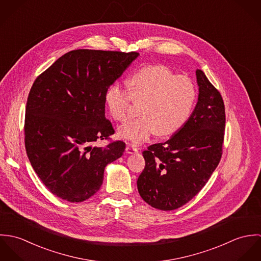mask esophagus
<instances>
[{
	"label": "esophagus",
	"mask_w": 261,
	"mask_h": 261,
	"mask_svg": "<svg viewBox=\"0 0 261 261\" xmlns=\"http://www.w3.org/2000/svg\"><path fill=\"white\" fill-rule=\"evenodd\" d=\"M125 152L126 153H135V152H138V149L137 148H135V147H133V146H126V148H125Z\"/></svg>",
	"instance_id": "obj_1"
}]
</instances>
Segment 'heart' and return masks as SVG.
Instances as JSON below:
<instances>
[{"label":"heart","instance_id":"obj_1","mask_svg":"<svg viewBox=\"0 0 261 261\" xmlns=\"http://www.w3.org/2000/svg\"><path fill=\"white\" fill-rule=\"evenodd\" d=\"M128 90L113 83L106 94L112 118L125 122L130 116L134 101H144L142 117L129 121L118 129V136L133 145H140L155 133L170 136L181 129L189 119L197 96L190 78L177 75L165 65L145 66L128 78Z\"/></svg>","mask_w":261,"mask_h":261}]
</instances>
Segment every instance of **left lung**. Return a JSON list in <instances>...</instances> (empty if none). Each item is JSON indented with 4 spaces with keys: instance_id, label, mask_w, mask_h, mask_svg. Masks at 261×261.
I'll list each match as a JSON object with an SVG mask.
<instances>
[{
    "instance_id": "8db88e82",
    "label": "left lung",
    "mask_w": 261,
    "mask_h": 261,
    "mask_svg": "<svg viewBox=\"0 0 261 261\" xmlns=\"http://www.w3.org/2000/svg\"><path fill=\"white\" fill-rule=\"evenodd\" d=\"M196 76L198 101L184 126L166 143L143 151L146 166L138 190L145 202L159 210L178 209L194 198L222 155L223 99L202 70L197 69Z\"/></svg>"
}]
</instances>
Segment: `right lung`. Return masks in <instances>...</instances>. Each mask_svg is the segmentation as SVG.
Here are the masks:
<instances>
[{"instance_id":"obj_1","label":"right lung","mask_w":261,"mask_h":261,"mask_svg":"<svg viewBox=\"0 0 261 261\" xmlns=\"http://www.w3.org/2000/svg\"><path fill=\"white\" fill-rule=\"evenodd\" d=\"M138 52L78 49L57 59L34 81L26 106L25 148L43 184L68 202H82L102 185L121 141L93 147L114 134L106 94Z\"/></svg>"}]
</instances>
